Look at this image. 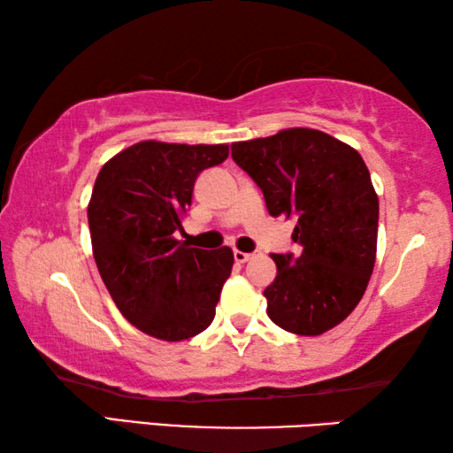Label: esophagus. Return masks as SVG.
<instances>
[{"instance_id":"obj_1","label":"esophagus","mask_w":453,"mask_h":453,"mask_svg":"<svg viewBox=\"0 0 453 453\" xmlns=\"http://www.w3.org/2000/svg\"><path fill=\"white\" fill-rule=\"evenodd\" d=\"M251 257H254V254H245V251H237V250L234 251V259L237 264H245Z\"/></svg>"}]
</instances>
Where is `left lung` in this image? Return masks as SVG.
I'll return each instance as SVG.
<instances>
[{
    "label": "left lung",
    "mask_w": 453,
    "mask_h": 453,
    "mask_svg": "<svg viewBox=\"0 0 453 453\" xmlns=\"http://www.w3.org/2000/svg\"><path fill=\"white\" fill-rule=\"evenodd\" d=\"M273 218H296L300 254H272L278 275L264 296L275 326L319 335L362 300L375 264L380 203L359 153L318 129L294 127L232 145Z\"/></svg>",
    "instance_id": "left-lung-1"
}]
</instances>
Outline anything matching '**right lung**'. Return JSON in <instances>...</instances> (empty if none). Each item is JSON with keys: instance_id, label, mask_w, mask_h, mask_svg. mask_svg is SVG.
I'll return each mask as SVG.
<instances>
[{"instance_id": "obj_1", "label": "right lung", "mask_w": 453, "mask_h": 453, "mask_svg": "<svg viewBox=\"0 0 453 453\" xmlns=\"http://www.w3.org/2000/svg\"><path fill=\"white\" fill-rule=\"evenodd\" d=\"M229 148L140 142L97 173L88 205L99 275L129 324L165 342L208 327L234 251L178 242L197 175L224 164Z\"/></svg>"}]
</instances>
